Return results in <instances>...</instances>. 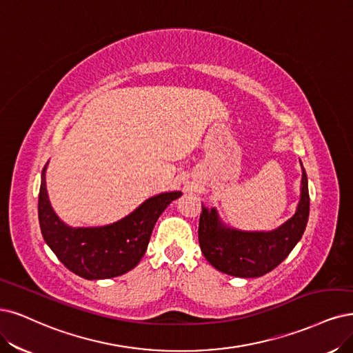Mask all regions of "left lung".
<instances>
[{
  "label": "left lung",
  "instance_id": "1",
  "mask_svg": "<svg viewBox=\"0 0 353 353\" xmlns=\"http://www.w3.org/2000/svg\"><path fill=\"white\" fill-rule=\"evenodd\" d=\"M301 194L295 214L272 231H241L221 221L216 208L202 205L199 245L205 259L216 270L237 278H259L275 269L301 240L310 214V194L303 167Z\"/></svg>",
  "mask_w": 353,
  "mask_h": 353
}]
</instances>
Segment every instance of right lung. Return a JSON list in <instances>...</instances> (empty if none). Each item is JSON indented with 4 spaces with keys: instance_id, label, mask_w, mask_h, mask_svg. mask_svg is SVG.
I'll return each instance as SVG.
<instances>
[{
    "instance_id": "obj_1",
    "label": "right lung",
    "mask_w": 353,
    "mask_h": 353,
    "mask_svg": "<svg viewBox=\"0 0 353 353\" xmlns=\"http://www.w3.org/2000/svg\"><path fill=\"white\" fill-rule=\"evenodd\" d=\"M46 168L39 190V224L45 243L61 263L84 279H109L134 269L145 254L157 219L181 192H163L113 224L70 227L57 215L46 190Z\"/></svg>"
}]
</instances>
